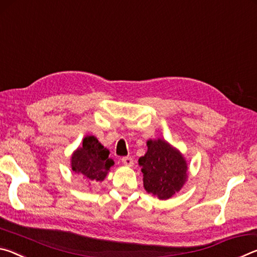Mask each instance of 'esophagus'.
I'll return each instance as SVG.
<instances>
[{"mask_svg": "<svg viewBox=\"0 0 257 257\" xmlns=\"http://www.w3.org/2000/svg\"><path fill=\"white\" fill-rule=\"evenodd\" d=\"M121 161H122V163L124 165H127V167H133L134 165V159L130 158V156H124V158L121 159Z\"/></svg>", "mask_w": 257, "mask_h": 257, "instance_id": "obj_1", "label": "esophagus"}]
</instances>
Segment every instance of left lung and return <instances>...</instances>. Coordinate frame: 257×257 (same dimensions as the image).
<instances>
[{"label":"left lung","instance_id":"8db88e82","mask_svg":"<svg viewBox=\"0 0 257 257\" xmlns=\"http://www.w3.org/2000/svg\"><path fill=\"white\" fill-rule=\"evenodd\" d=\"M147 152L139 158L143 184L147 193L169 199L179 193L188 179V164L184 154L164 139H149Z\"/></svg>","mask_w":257,"mask_h":257}]
</instances>
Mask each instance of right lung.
<instances>
[{"instance_id":"add662e5","label":"right lung","mask_w":257,"mask_h":257,"mask_svg":"<svg viewBox=\"0 0 257 257\" xmlns=\"http://www.w3.org/2000/svg\"><path fill=\"white\" fill-rule=\"evenodd\" d=\"M110 151L104 147L95 136H87L82 139V145L71 155V169L86 181L101 182L107 176L114 161L108 158Z\"/></svg>"}]
</instances>
